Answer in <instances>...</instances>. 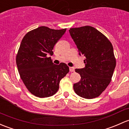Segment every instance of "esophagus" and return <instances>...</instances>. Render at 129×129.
Returning a JSON list of instances; mask_svg holds the SVG:
<instances>
[{"label":"esophagus","mask_w":129,"mask_h":129,"mask_svg":"<svg viewBox=\"0 0 129 129\" xmlns=\"http://www.w3.org/2000/svg\"><path fill=\"white\" fill-rule=\"evenodd\" d=\"M69 70H70V72H74V71H75V69H74V67H69Z\"/></svg>","instance_id":"1"}]
</instances>
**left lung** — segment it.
Masks as SVG:
<instances>
[{
	"mask_svg": "<svg viewBox=\"0 0 129 129\" xmlns=\"http://www.w3.org/2000/svg\"><path fill=\"white\" fill-rule=\"evenodd\" d=\"M69 33L79 55L85 57V67L75 69L81 80L74 84V91L83 98H96L111 82L116 67L112 44L103 34L90 26L70 28Z\"/></svg>",
	"mask_w": 129,
	"mask_h": 129,
	"instance_id": "obj_1",
	"label": "left lung"
}]
</instances>
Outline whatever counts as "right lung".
<instances>
[{"mask_svg": "<svg viewBox=\"0 0 129 129\" xmlns=\"http://www.w3.org/2000/svg\"><path fill=\"white\" fill-rule=\"evenodd\" d=\"M66 29L40 26L26 34L21 41L16 58L17 68L26 88L36 96L55 94L61 79L69 73L66 63L54 64L50 57Z\"/></svg>", "mask_w": 129, "mask_h": 129, "instance_id": "right-lung-1", "label": "right lung"}]
</instances>
